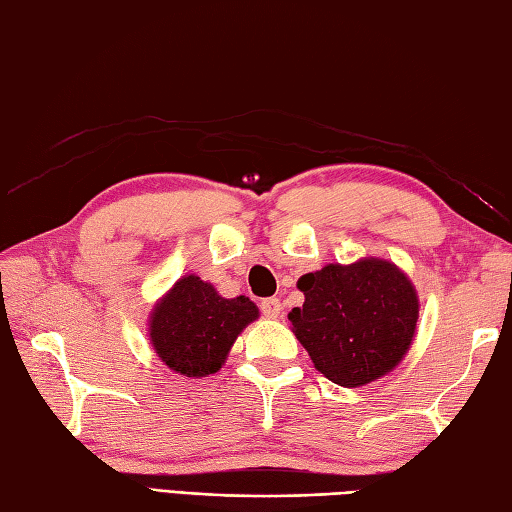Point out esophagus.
Segmentation results:
<instances>
[{
	"instance_id": "obj_1",
	"label": "esophagus",
	"mask_w": 512,
	"mask_h": 512,
	"mask_svg": "<svg viewBox=\"0 0 512 512\" xmlns=\"http://www.w3.org/2000/svg\"><path fill=\"white\" fill-rule=\"evenodd\" d=\"M260 311H263L265 318H278L280 311H283V305H280L278 298H265L263 302H260Z\"/></svg>"
}]
</instances>
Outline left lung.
<instances>
[{"instance_id":"8db88e82","label":"left lung","mask_w":512,"mask_h":512,"mask_svg":"<svg viewBox=\"0 0 512 512\" xmlns=\"http://www.w3.org/2000/svg\"><path fill=\"white\" fill-rule=\"evenodd\" d=\"M302 307L287 314L314 367L358 389L391 373L415 338L420 298L404 271L384 258L329 263L298 278Z\"/></svg>"}]
</instances>
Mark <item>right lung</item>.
I'll return each instance as SVG.
<instances>
[{"mask_svg": "<svg viewBox=\"0 0 512 512\" xmlns=\"http://www.w3.org/2000/svg\"><path fill=\"white\" fill-rule=\"evenodd\" d=\"M260 311L245 296L223 298L196 274L181 276L154 302L150 344L165 367L185 378L221 371L236 338Z\"/></svg>", "mask_w": 512, "mask_h": 512, "instance_id": "add662e5", "label": "right lung"}]
</instances>
